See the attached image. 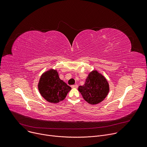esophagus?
Here are the masks:
<instances>
[{
  "label": "esophagus",
  "mask_w": 147,
  "mask_h": 147,
  "mask_svg": "<svg viewBox=\"0 0 147 147\" xmlns=\"http://www.w3.org/2000/svg\"><path fill=\"white\" fill-rule=\"evenodd\" d=\"M71 88H78V85L77 84H75V85H73L71 86Z\"/></svg>",
  "instance_id": "1"
}]
</instances>
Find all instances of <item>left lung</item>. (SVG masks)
<instances>
[{
	"instance_id": "left-lung-1",
	"label": "left lung",
	"mask_w": 147,
	"mask_h": 147,
	"mask_svg": "<svg viewBox=\"0 0 147 147\" xmlns=\"http://www.w3.org/2000/svg\"><path fill=\"white\" fill-rule=\"evenodd\" d=\"M78 89L86 101L91 105H95L107 97L109 86L105 77L98 71L93 70L88 74L84 84L79 86Z\"/></svg>"
}]
</instances>
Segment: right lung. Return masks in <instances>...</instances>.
<instances>
[{
	"label": "right lung",
	"instance_id": "1",
	"mask_svg": "<svg viewBox=\"0 0 147 147\" xmlns=\"http://www.w3.org/2000/svg\"><path fill=\"white\" fill-rule=\"evenodd\" d=\"M38 87L41 96L53 103L64 100L71 90L66 82L60 79L57 70L52 69L42 74Z\"/></svg>",
	"mask_w": 147,
	"mask_h": 147
}]
</instances>
